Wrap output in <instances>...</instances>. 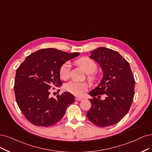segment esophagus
<instances>
[{
    "mask_svg": "<svg viewBox=\"0 0 152 152\" xmlns=\"http://www.w3.org/2000/svg\"><path fill=\"white\" fill-rule=\"evenodd\" d=\"M75 99H76V100H77V101H81V100H83V98H80V97H76Z\"/></svg>",
    "mask_w": 152,
    "mask_h": 152,
    "instance_id": "esophagus-1",
    "label": "esophagus"
}]
</instances>
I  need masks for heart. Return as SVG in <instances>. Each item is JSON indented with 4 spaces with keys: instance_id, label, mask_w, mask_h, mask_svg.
Wrapping results in <instances>:
<instances>
[{
    "instance_id": "heart-1",
    "label": "heart",
    "mask_w": 152,
    "mask_h": 152,
    "mask_svg": "<svg viewBox=\"0 0 152 152\" xmlns=\"http://www.w3.org/2000/svg\"><path fill=\"white\" fill-rule=\"evenodd\" d=\"M76 63L79 66L86 74H88L87 78L91 83H94L98 80V76L94 72L98 68L97 64L94 60L88 57H83L76 61ZM70 64L68 62L62 64L59 68V76L64 80L68 79L69 76ZM88 88L86 83H78L76 81H70L65 86V89L76 96H80Z\"/></svg>"
}]
</instances>
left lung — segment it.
<instances>
[{
    "mask_svg": "<svg viewBox=\"0 0 152 152\" xmlns=\"http://www.w3.org/2000/svg\"><path fill=\"white\" fill-rule=\"evenodd\" d=\"M91 53L89 58L102 67L103 77L89 93L93 98L86 116L94 125L103 128L116 124L128 113L133 102L135 81L128 62L118 52L98 48ZM103 95L105 99L99 100Z\"/></svg>",
    "mask_w": 152,
    "mask_h": 152,
    "instance_id": "1",
    "label": "left lung"
}]
</instances>
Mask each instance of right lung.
<instances>
[{"label":"right lung","mask_w":152,"mask_h":152,"mask_svg":"<svg viewBox=\"0 0 152 152\" xmlns=\"http://www.w3.org/2000/svg\"><path fill=\"white\" fill-rule=\"evenodd\" d=\"M79 54L42 49L28 56L17 69L14 86L16 102L32 124L45 127L56 125L67 106L75 102V96L69 92L58 94L56 98L49 94L50 88L63 84L59 73L61 65Z\"/></svg>","instance_id":"add662e5"}]
</instances>
